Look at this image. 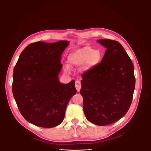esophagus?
I'll return each instance as SVG.
<instances>
[{
  "label": "esophagus",
  "instance_id": "34e87169",
  "mask_svg": "<svg viewBox=\"0 0 151 151\" xmlns=\"http://www.w3.org/2000/svg\"><path fill=\"white\" fill-rule=\"evenodd\" d=\"M75 86H76V88L77 91H79L81 88V83L79 81H76L75 83Z\"/></svg>",
  "mask_w": 151,
  "mask_h": 151
}]
</instances>
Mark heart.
<instances>
[{
    "label": "heart",
    "instance_id": "1",
    "mask_svg": "<svg viewBox=\"0 0 151 151\" xmlns=\"http://www.w3.org/2000/svg\"><path fill=\"white\" fill-rule=\"evenodd\" d=\"M103 53L100 50H94L92 48L85 47L76 50L69 55L68 60L72 67H79L86 63V69L92 68L101 62Z\"/></svg>",
    "mask_w": 151,
    "mask_h": 151
}]
</instances>
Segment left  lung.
I'll return each mask as SVG.
<instances>
[{
  "instance_id": "8db88e82",
  "label": "left lung",
  "mask_w": 151,
  "mask_h": 151,
  "mask_svg": "<svg viewBox=\"0 0 151 151\" xmlns=\"http://www.w3.org/2000/svg\"><path fill=\"white\" fill-rule=\"evenodd\" d=\"M97 42L106 50L101 62L82 75L80 93L87 120L104 126L119 120L129 110L135 79L133 63L119 42Z\"/></svg>"
}]
</instances>
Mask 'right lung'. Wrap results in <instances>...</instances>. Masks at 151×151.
<instances>
[{
    "instance_id": "add662e5",
    "label": "right lung",
    "mask_w": 151,
    "mask_h": 151,
    "mask_svg": "<svg viewBox=\"0 0 151 151\" xmlns=\"http://www.w3.org/2000/svg\"><path fill=\"white\" fill-rule=\"evenodd\" d=\"M67 41L28 45L14 68L12 93L21 115L28 122L43 128L63 122L70 98L76 94L75 81L60 83L58 76L61 55Z\"/></svg>"
}]
</instances>
